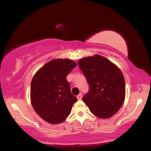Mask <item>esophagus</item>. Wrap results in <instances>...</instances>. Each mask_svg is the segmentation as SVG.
Returning a JSON list of instances; mask_svg holds the SVG:
<instances>
[{
	"label": "esophagus",
	"instance_id": "34e87169",
	"mask_svg": "<svg viewBox=\"0 0 151 151\" xmlns=\"http://www.w3.org/2000/svg\"><path fill=\"white\" fill-rule=\"evenodd\" d=\"M82 97H83V95L81 93H79L78 96H77V98H78V100H81Z\"/></svg>",
	"mask_w": 151,
	"mask_h": 151
}]
</instances>
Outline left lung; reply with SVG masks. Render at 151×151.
<instances>
[{"label": "left lung", "mask_w": 151, "mask_h": 151, "mask_svg": "<svg viewBox=\"0 0 151 151\" xmlns=\"http://www.w3.org/2000/svg\"><path fill=\"white\" fill-rule=\"evenodd\" d=\"M89 85L83 100L91 113L100 119L118 111L125 98V81L119 68L107 58L96 55L78 61Z\"/></svg>", "instance_id": "1"}]
</instances>
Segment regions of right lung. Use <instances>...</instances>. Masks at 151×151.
Listing matches in <instances>:
<instances>
[{"mask_svg": "<svg viewBox=\"0 0 151 151\" xmlns=\"http://www.w3.org/2000/svg\"><path fill=\"white\" fill-rule=\"evenodd\" d=\"M76 66L71 60L54 59L33 77L30 100L36 113L45 121L58 124L70 115L78 100L71 93L66 76Z\"/></svg>", "mask_w": 151, "mask_h": 151, "instance_id": "obj_1", "label": "right lung"}]
</instances>
